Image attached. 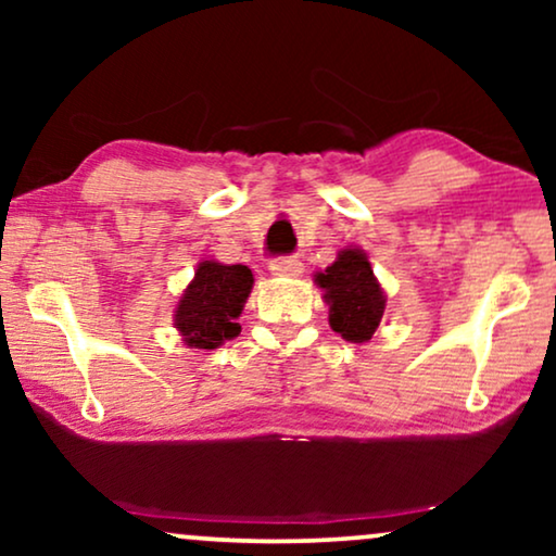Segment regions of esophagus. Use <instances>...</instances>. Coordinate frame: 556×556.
I'll list each match as a JSON object with an SVG mask.
<instances>
[{
    "label": "esophagus",
    "instance_id": "esophagus-1",
    "mask_svg": "<svg viewBox=\"0 0 556 556\" xmlns=\"http://www.w3.org/2000/svg\"><path fill=\"white\" fill-rule=\"evenodd\" d=\"M270 273L273 276H288V278H295L303 273V263L295 261V257H276V261L270 263Z\"/></svg>",
    "mask_w": 556,
    "mask_h": 556
}]
</instances>
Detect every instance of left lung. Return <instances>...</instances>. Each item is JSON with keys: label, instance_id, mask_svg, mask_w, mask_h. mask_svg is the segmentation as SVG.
Masks as SVG:
<instances>
[{"label": "left lung", "instance_id": "left-lung-1", "mask_svg": "<svg viewBox=\"0 0 556 556\" xmlns=\"http://www.w3.org/2000/svg\"><path fill=\"white\" fill-rule=\"evenodd\" d=\"M316 286L324 288V301L329 303L331 329L352 344L369 341L382 321L387 299L367 253L344 248L329 268L316 273Z\"/></svg>", "mask_w": 556, "mask_h": 556}]
</instances>
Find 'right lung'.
<instances>
[{
  "label": "right lung",
  "instance_id": "right-lung-1",
  "mask_svg": "<svg viewBox=\"0 0 556 556\" xmlns=\"http://www.w3.org/2000/svg\"><path fill=\"white\" fill-rule=\"evenodd\" d=\"M253 270L248 265L202 261L174 311L181 341L192 349H217L240 333L238 316L245 306Z\"/></svg>",
  "mask_w": 556,
  "mask_h": 556
}]
</instances>
